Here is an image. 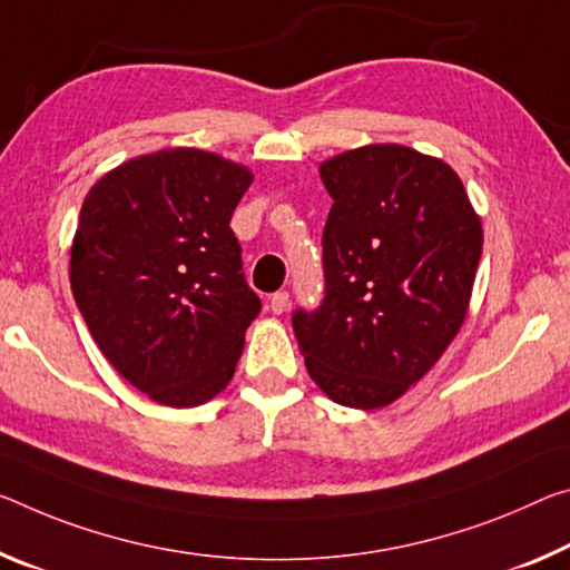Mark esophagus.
<instances>
[{"mask_svg":"<svg viewBox=\"0 0 570 570\" xmlns=\"http://www.w3.org/2000/svg\"><path fill=\"white\" fill-rule=\"evenodd\" d=\"M286 309H288V294H286V292L271 294V312H274V314H284Z\"/></svg>","mask_w":570,"mask_h":570,"instance_id":"obj_1","label":"esophagus"}]
</instances>
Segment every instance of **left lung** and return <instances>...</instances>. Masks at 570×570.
<instances>
[{"instance_id": "obj_1", "label": "left lung", "mask_w": 570, "mask_h": 570, "mask_svg": "<svg viewBox=\"0 0 570 570\" xmlns=\"http://www.w3.org/2000/svg\"><path fill=\"white\" fill-rule=\"evenodd\" d=\"M324 302L294 312L309 377L330 401L373 411L419 383L462 330L482 220L444 159L367 144L320 165Z\"/></svg>"}]
</instances>
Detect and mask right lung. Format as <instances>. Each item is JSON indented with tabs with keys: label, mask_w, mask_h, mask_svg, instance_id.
I'll list each match as a JSON object with an SVG mask.
<instances>
[{
	"label": "right lung",
	"mask_w": 570,
	"mask_h": 570,
	"mask_svg": "<svg viewBox=\"0 0 570 570\" xmlns=\"http://www.w3.org/2000/svg\"><path fill=\"white\" fill-rule=\"evenodd\" d=\"M253 183L215 151L161 149L88 189L70 288L108 363L169 409L215 399L261 309L230 218Z\"/></svg>",
	"instance_id": "1"
}]
</instances>
